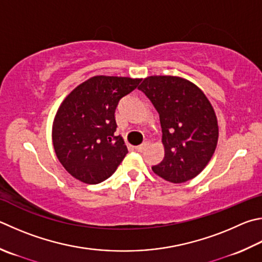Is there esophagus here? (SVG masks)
<instances>
[{
    "label": "esophagus",
    "mask_w": 262,
    "mask_h": 262,
    "mask_svg": "<svg viewBox=\"0 0 262 262\" xmlns=\"http://www.w3.org/2000/svg\"><path fill=\"white\" fill-rule=\"evenodd\" d=\"M147 145H149V143H147V142H144V143H142L141 145L135 146V150H136L137 152H142V151L146 149Z\"/></svg>",
    "instance_id": "esophagus-1"
}]
</instances>
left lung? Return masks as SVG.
Segmentation results:
<instances>
[{
    "label": "left lung",
    "instance_id": "8db88e82",
    "mask_svg": "<svg viewBox=\"0 0 262 262\" xmlns=\"http://www.w3.org/2000/svg\"><path fill=\"white\" fill-rule=\"evenodd\" d=\"M159 113L165 156L152 170L172 183L196 178L216 149L219 126L203 90L177 75H151L139 87Z\"/></svg>",
    "mask_w": 262,
    "mask_h": 262
}]
</instances>
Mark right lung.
<instances>
[{"label": "right lung", "instance_id": "1", "mask_svg": "<svg viewBox=\"0 0 262 262\" xmlns=\"http://www.w3.org/2000/svg\"><path fill=\"white\" fill-rule=\"evenodd\" d=\"M141 79L95 75L77 85L57 110L51 139L66 172L87 184L110 178L127 155L121 136H115L119 99Z\"/></svg>", "mask_w": 262, "mask_h": 262}]
</instances>
